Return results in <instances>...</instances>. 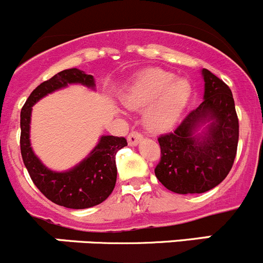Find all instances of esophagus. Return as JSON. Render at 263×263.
Returning <instances> with one entry per match:
<instances>
[{
  "label": "esophagus",
  "instance_id": "1",
  "mask_svg": "<svg viewBox=\"0 0 263 263\" xmlns=\"http://www.w3.org/2000/svg\"><path fill=\"white\" fill-rule=\"evenodd\" d=\"M141 139H142V135L140 134V132L132 131L131 134L128 135V137H127V141H128V145L134 146V145L139 144V142L141 141Z\"/></svg>",
  "mask_w": 263,
  "mask_h": 263
}]
</instances>
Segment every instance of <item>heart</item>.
<instances>
[{"mask_svg":"<svg viewBox=\"0 0 263 263\" xmlns=\"http://www.w3.org/2000/svg\"><path fill=\"white\" fill-rule=\"evenodd\" d=\"M192 87L185 79L163 68H150L140 73L123 97L126 107L140 109L148 105L145 113L146 126L161 131L177 121L190 100Z\"/></svg>","mask_w":263,"mask_h":263,"instance_id":"b5f03b06","label":"heart"}]
</instances>
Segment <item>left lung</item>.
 I'll list each match as a JSON object with an SVG mask.
<instances>
[{
	"label": "left lung",
	"mask_w": 263,
	"mask_h": 263,
	"mask_svg": "<svg viewBox=\"0 0 263 263\" xmlns=\"http://www.w3.org/2000/svg\"><path fill=\"white\" fill-rule=\"evenodd\" d=\"M203 102L191 110L174 131L158 137L160 161L155 166L159 182L176 193H203L227 178L234 164L239 140V121L232 90L203 70ZM213 119L202 139L192 136L201 121Z\"/></svg>",
	"instance_id": "1"
}]
</instances>
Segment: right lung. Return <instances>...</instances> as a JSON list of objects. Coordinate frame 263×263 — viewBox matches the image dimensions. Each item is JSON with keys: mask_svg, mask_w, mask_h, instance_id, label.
<instances>
[{"mask_svg": "<svg viewBox=\"0 0 263 263\" xmlns=\"http://www.w3.org/2000/svg\"><path fill=\"white\" fill-rule=\"evenodd\" d=\"M94 86V79L78 68L63 70L31 91L20 113V150L31 181L52 202L68 209H87L109 197L117 181L116 154L127 146V140L118 136H103L98 146L76 168L65 173L49 171L34 155L29 141L31 107L41 98L67 84Z\"/></svg>", "mask_w": 263, "mask_h": 263, "instance_id": "add662e5", "label": "right lung"}]
</instances>
